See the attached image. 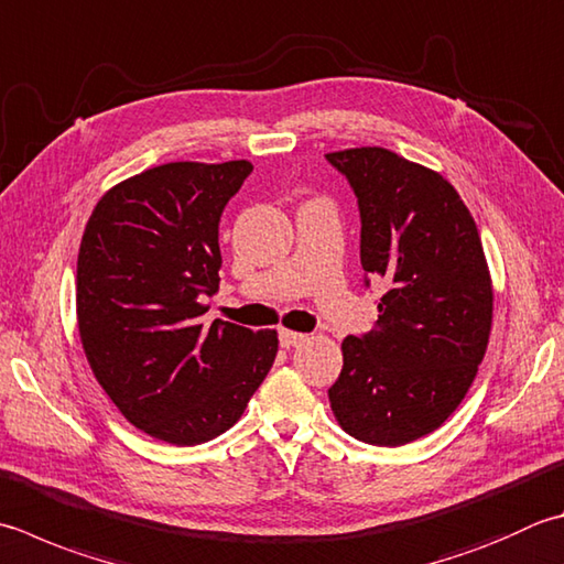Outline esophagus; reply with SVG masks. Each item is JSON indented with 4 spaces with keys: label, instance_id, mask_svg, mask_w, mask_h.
<instances>
[{
    "label": "esophagus",
    "instance_id": "1",
    "mask_svg": "<svg viewBox=\"0 0 564 564\" xmlns=\"http://www.w3.org/2000/svg\"><path fill=\"white\" fill-rule=\"evenodd\" d=\"M305 337H307V335L293 333V329H281V333H279V341H281V347H285V349L301 345V341H305Z\"/></svg>",
    "mask_w": 564,
    "mask_h": 564
}]
</instances>
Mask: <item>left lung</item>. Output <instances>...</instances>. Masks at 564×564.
Instances as JSON below:
<instances>
[{
    "mask_svg": "<svg viewBox=\"0 0 564 564\" xmlns=\"http://www.w3.org/2000/svg\"><path fill=\"white\" fill-rule=\"evenodd\" d=\"M357 195L361 267L383 279L371 333L341 341L327 391L337 423L399 447L455 413L491 333L494 291L477 225L443 175L379 147L327 153Z\"/></svg>",
    "mask_w": 564,
    "mask_h": 564,
    "instance_id": "8db88e82",
    "label": "left lung"
}]
</instances>
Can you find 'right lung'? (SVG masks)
Segmentation results:
<instances>
[{
	"label": "right lung",
	"instance_id": "right-lung-1",
	"mask_svg": "<svg viewBox=\"0 0 564 564\" xmlns=\"http://www.w3.org/2000/svg\"><path fill=\"white\" fill-rule=\"evenodd\" d=\"M249 161L163 163L121 181L87 219L77 253V327L95 379L127 421L171 445L235 425L279 351L275 329L215 319L219 217Z\"/></svg>",
	"mask_w": 564,
	"mask_h": 564
}]
</instances>
